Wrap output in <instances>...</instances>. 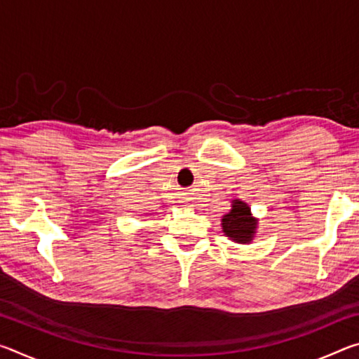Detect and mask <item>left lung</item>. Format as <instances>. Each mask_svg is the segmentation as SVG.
I'll return each instance as SVG.
<instances>
[{"instance_id":"obj_1","label":"left lung","mask_w":359,"mask_h":359,"mask_svg":"<svg viewBox=\"0 0 359 359\" xmlns=\"http://www.w3.org/2000/svg\"><path fill=\"white\" fill-rule=\"evenodd\" d=\"M258 220L241 199H233L231 210L222 217V229L226 238L238 244H250L257 233Z\"/></svg>"}]
</instances>
